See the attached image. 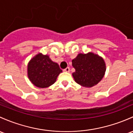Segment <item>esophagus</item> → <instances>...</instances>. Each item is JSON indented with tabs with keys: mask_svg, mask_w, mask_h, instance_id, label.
Returning <instances> with one entry per match:
<instances>
[{
	"mask_svg": "<svg viewBox=\"0 0 133 133\" xmlns=\"http://www.w3.org/2000/svg\"><path fill=\"white\" fill-rule=\"evenodd\" d=\"M63 71H64V72H69V71H70V69H69V68H65V69H64V70H63Z\"/></svg>",
	"mask_w": 133,
	"mask_h": 133,
	"instance_id": "1",
	"label": "esophagus"
}]
</instances>
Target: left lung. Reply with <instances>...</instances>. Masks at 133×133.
Returning <instances> with one entry per match:
<instances>
[{"label":"left lung","instance_id":"1","mask_svg":"<svg viewBox=\"0 0 133 133\" xmlns=\"http://www.w3.org/2000/svg\"><path fill=\"white\" fill-rule=\"evenodd\" d=\"M75 69L74 81L85 88H91L100 82L106 71V64L102 57L93 52L79 54L72 60Z\"/></svg>","mask_w":133,"mask_h":133}]
</instances>
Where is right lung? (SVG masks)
Segmentation results:
<instances>
[{
    "label": "right lung",
    "mask_w": 133,
    "mask_h": 133,
    "mask_svg": "<svg viewBox=\"0 0 133 133\" xmlns=\"http://www.w3.org/2000/svg\"><path fill=\"white\" fill-rule=\"evenodd\" d=\"M62 71L57 63L53 62L48 55L38 53L29 61L27 65L28 77L36 87L45 88L56 81Z\"/></svg>",
    "instance_id": "right-lung-1"
}]
</instances>
